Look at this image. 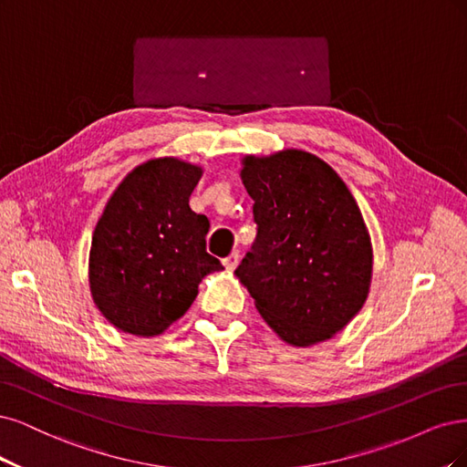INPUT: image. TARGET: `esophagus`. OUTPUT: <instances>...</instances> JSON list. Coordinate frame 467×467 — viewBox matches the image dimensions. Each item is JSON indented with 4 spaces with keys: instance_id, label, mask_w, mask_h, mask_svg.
Returning a JSON list of instances; mask_svg holds the SVG:
<instances>
[{
    "instance_id": "esophagus-1",
    "label": "esophagus",
    "mask_w": 467,
    "mask_h": 467,
    "mask_svg": "<svg viewBox=\"0 0 467 467\" xmlns=\"http://www.w3.org/2000/svg\"><path fill=\"white\" fill-rule=\"evenodd\" d=\"M238 260H240L238 252H233V254H229V255H227V258L223 260V264H224V267L229 269V272H233V269H236V265H238Z\"/></svg>"
}]
</instances>
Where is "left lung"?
<instances>
[{"label": "left lung", "mask_w": 467, "mask_h": 467, "mask_svg": "<svg viewBox=\"0 0 467 467\" xmlns=\"http://www.w3.org/2000/svg\"><path fill=\"white\" fill-rule=\"evenodd\" d=\"M243 164L258 234L234 274L283 341H326L368 296L372 244L360 209L337 172L300 149Z\"/></svg>", "instance_id": "obj_1"}]
</instances>
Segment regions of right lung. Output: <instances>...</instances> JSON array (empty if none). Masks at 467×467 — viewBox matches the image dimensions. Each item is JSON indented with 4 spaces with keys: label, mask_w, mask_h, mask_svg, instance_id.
I'll return each mask as SVG.
<instances>
[{
    "label": "right lung",
    "mask_w": 467,
    "mask_h": 467,
    "mask_svg": "<svg viewBox=\"0 0 467 467\" xmlns=\"http://www.w3.org/2000/svg\"><path fill=\"white\" fill-rule=\"evenodd\" d=\"M202 174L198 164L151 159L104 207L88 254V287L104 318L126 334H162L192 306L202 279L223 269L205 252L209 219L190 209Z\"/></svg>",
    "instance_id": "add662e5"
}]
</instances>
